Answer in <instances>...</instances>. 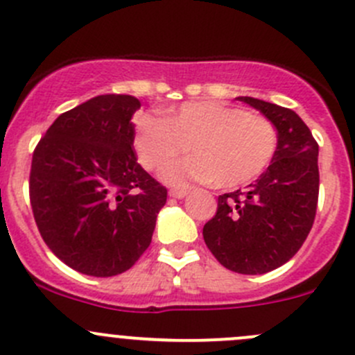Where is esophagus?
Segmentation results:
<instances>
[{"label":"esophagus","instance_id":"obj_1","mask_svg":"<svg viewBox=\"0 0 355 355\" xmlns=\"http://www.w3.org/2000/svg\"><path fill=\"white\" fill-rule=\"evenodd\" d=\"M187 194L189 191H185V189H171L170 191V198L173 199H184Z\"/></svg>","mask_w":355,"mask_h":355}]
</instances>
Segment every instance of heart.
<instances>
[{
	"mask_svg": "<svg viewBox=\"0 0 355 355\" xmlns=\"http://www.w3.org/2000/svg\"><path fill=\"white\" fill-rule=\"evenodd\" d=\"M187 146L192 156L168 164L163 180L171 185L213 182L228 189L254 180L270 166L278 135L264 116L214 101L187 103L171 118H139L135 148L148 170L180 156Z\"/></svg>",
	"mask_w": 355,
	"mask_h": 355,
	"instance_id": "obj_1",
	"label": "heart"
}]
</instances>
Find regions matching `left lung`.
Here are the masks:
<instances>
[{"mask_svg": "<svg viewBox=\"0 0 355 355\" xmlns=\"http://www.w3.org/2000/svg\"><path fill=\"white\" fill-rule=\"evenodd\" d=\"M277 128L273 161L245 191L218 198L216 214L204 225L207 249L228 270L263 275L295 256L316 216L318 142L295 111L239 96Z\"/></svg>", "mask_w": 355, "mask_h": 355, "instance_id": "1", "label": "left lung"}]
</instances>
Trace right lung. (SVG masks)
I'll use <instances>...</instances> for the list:
<instances>
[{
  "mask_svg": "<svg viewBox=\"0 0 355 355\" xmlns=\"http://www.w3.org/2000/svg\"><path fill=\"white\" fill-rule=\"evenodd\" d=\"M141 101L103 94L60 114L32 156L31 206L58 259L114 277L151 244L166 189L137 163L132 116Z\"/></svg>",
  "mask_w": 355,
  "mask_h": 355,
  "instance_id": "add662e5",
  "label": "right lung"
}]
</instances>
